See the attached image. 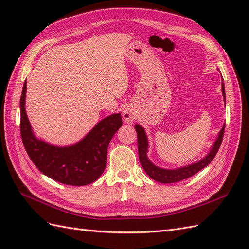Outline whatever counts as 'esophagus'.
Wrapping results in <instances>:
<instances>
[{
    "label": "esophagus",
    "instance_id": "1",
    "mask_svg": "<svg viewBox=\"0 0 249 249\" xmlns=\"http://www.w3.org/2000/svg\"><path fill=\"white\" fill-rule=\"evenodd\" d=\"M123 116H124V119L125 120L126 123H132L133 120L135 119V114L130 110H124Z\"/></svg>",
    "mask_w": 249,
    "mask_h": 249
}]
</instances>
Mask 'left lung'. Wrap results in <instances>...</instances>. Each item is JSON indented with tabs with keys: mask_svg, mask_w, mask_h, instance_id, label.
<instances>
[{
	"mask_svg": "<svg viewBox=\"0 0 249 249\" xmlns=\"http://www.w3.org/2000/svg\"><path fill=\"white\" fill-rule=\"evenodd\" d=\"M222 94L225 101V91H224V84L222 83ZM224 127L225 124L222 126V129L220 130L219 134H218V138L216 139L214 145L212 146V149L210 150V153L201 159L200 161L190 164L188 166H184L180 168L177 169H164L160 168L154 165L152 162L148 160V158L146 156L147 153V147H148V141L146 134L144 132V129L139 124L135 125V130L137 132V140H138V154H139V160L142 165L143 169L147 173V176L149 178H152L153 179L157 180V182H160L163 184H170V183H177L179 182V180L186 179L188 178H190L194 176L195 173H197L200 171L202 168H205L206 166L212 162V160L215 158L218 149H219L221 142L223 139V134H224Z\"/></svg>",
	"mask_w": 249,
	"mask_h": 249,
	"instance_id": "8db88e82",
	"label": "left lung"
}]
</instances>
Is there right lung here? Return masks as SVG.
I'll return each mask as SVG.
<instances>
[{
	"label": "right lung",
	"instance_id": "1",
	"mask_svg": "<svg viewBox=\"0 0 249 249\" xmlns=\"http://www.w3.org/2000/svg\"><path fill=\"white\" fill-rule=\"evenodd\" d=\"M26 92L25 81L20 95V135L35 166L43 175L65 185L93 183L106 168L108 145L113 135L123 125L120 113L103 119L77 144L55 146L34 136L25 108Z\"/></svg>",
	"mask_w": 249,
	"mask_h": 249
}]
</instances>
